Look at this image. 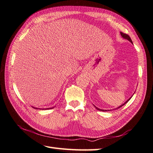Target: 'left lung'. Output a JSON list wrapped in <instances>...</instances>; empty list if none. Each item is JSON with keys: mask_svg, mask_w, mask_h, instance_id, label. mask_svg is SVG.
<instances>
[{"mask_svg": "<svg viewBox=\"0 0 153 153\" xmlns=\"http://www.w3.org/2000/svg\"><path fill=\"white\" fill-rule=\"evenodd\" d=\"M120 34H121V35H122V37L123 38H124V39H127V40H128L129 41H130L131 43H132V41H131V38H130V37H129V35H128V34L123 33H122V32H120ZM131 97H130V98H129V99H128V100H127V101H126V102H125L124 103H123V105H122L121 106H120L119 107H118V108H116V109H118V108H120V107H122V106H123V105H125V104H126L127 102H128L129 101V100H130V99H131ZM94 106H95V105H94ZM95 108H97V110H100V111H103V112H106V111H107V110H102V109H100V108H97V107H96L95 106Z\"/></svg>", "mask_w": 153, "mask_h": 153, "instance_id": "left-lung-1", "label": "left lung"}]
</instances>
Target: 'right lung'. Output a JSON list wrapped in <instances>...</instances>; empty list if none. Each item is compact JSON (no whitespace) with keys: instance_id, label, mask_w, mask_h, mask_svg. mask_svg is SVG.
Listing matches in <instances>:
<instances>
[{"instance_id":"obj_1","label":"right lung","mask_w":153,"mask_h":153,"mask_svg":"<svg viewBox=\"0 0 153 153\" xmlns=\"http://www.w3.org/2000/svg\"><path fill=\"white\" fill-rule=\"evenodd\" d=\"M33 108H34V107H33ZM36 109H37V108H36ZM47 109H50V108H47Z\"/></svg>"}]
</instances>
